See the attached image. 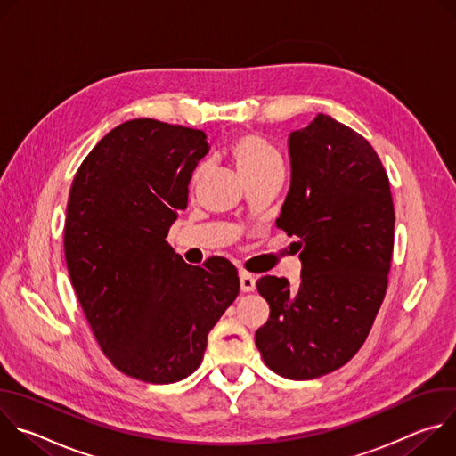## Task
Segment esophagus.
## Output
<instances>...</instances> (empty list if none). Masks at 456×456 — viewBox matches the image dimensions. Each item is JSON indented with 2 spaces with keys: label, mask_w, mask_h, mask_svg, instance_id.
I'll return each mask as SVG.
<instances>
[{
  "label": "esophagus",
  "mask_w": 456,
  "mask_h": 456,
  "mask_svg": "<svg viewBox=\"0 0 456 456\" xmlns=\"http://www.w3.org/2000/svg\"><path fill=\"white\" fill-rule=\"evenodd\" d=\"M240 289L241 292H252L256 289V278L248 273H240Z\"/></svg>",
  "instance_id": "1"
}]
</instances>
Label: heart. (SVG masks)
<instances>
[{
	"mask_svg": "<svg viewBox=\"0 0 456 456\" xmlns=\"http://www.w3.org/2000/svg\"><path fill=\"white\" fill-rule=\"evenodd\" d=\"M227 151L243 178L283 167V160L278 150L257 134H241L234 137ZM200 175L202 167L194 169L192 182H197Z\"/></svg>",
	"mask_w": 456,
	"mask_h": 456,
	"instance_id": "1",
	"label": "heart"
}]
</instances>
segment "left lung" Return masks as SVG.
<instances>
[{
    "instance_id": "left-lung-1",
    "label": "left lung",
    "mask_w": 456,
    "mask_h": 456,
    "mask_svg": "<svg viewBox=\"0 0 456 456\" xmlns=\"http://www.w3.org/2000/svg\"><path fill=\"white\" fill-rule=\"evenodd\" d=\"M289 157L276 225L299 238L301 281L257 280L271 315L254 341L273 371L308 380L346 364L366 341L386 294L395 211L375 150L330 115L292 132Z\"/></svg>"
}]
</instances>
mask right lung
<instances>
[{"mask_svg":"<svg viewBox=\"0 0 456 456\" xmlns=\"http://www.w3.org/2000/svg\"><path fill=\"white\" fill-rule=\"evenodd\" d=\"M206 139L200 129L127 120L88 153L69 197L64 256L92 332L117 370L151 384L200 366L209 330L240 292L227 259L192 267L166 241Z\"/></svg>","mask_w":456,"mask_h":456,"instance_id":"right-lung-1","label":"right lung"}]
</instances>
